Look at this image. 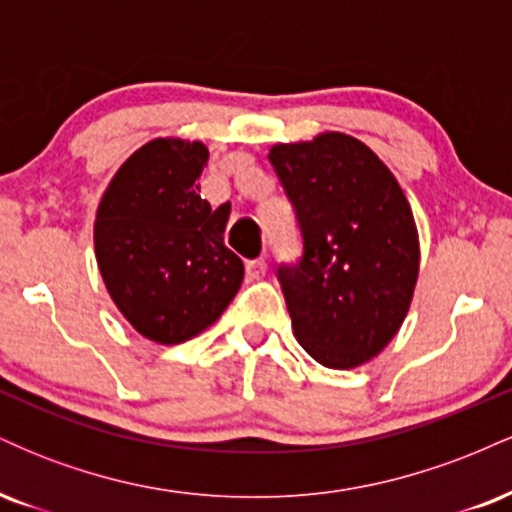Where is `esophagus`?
I'll return each mask as SVG.
<instances>
[{"label":"esophagus","mask_w":512,"mask_h":512,"mask_svg":"<svg viewBox=\"0 0 512 512\" xmlns=\"http://www.w3.org/2000/svg\"><path fill=\"white\" fill-rule=\"evenodd\" d=\"M245 269H248V276L250 279H255V281H260L264 274H267V262L262 260H250L248 264H245Z\"/></svg>","instance_id":"esophagus-1"}]
</instances>
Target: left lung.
<instances>
[{
  "mask_svg": "<svg viewBox=\"0 0 512 512\" xmlns=\"http://www.w3.org/2000/svg\"><path fill=\"white\" fill-rule=\"evenodd\" d=\"M269 161L296 209L303 257L279 267L298 344L327 368L378 356L409 313L419 231L390 168L344 132L274 144Z\"/></svg>",
  "mask_w": 512,
  "mask_h": 512,
  "instance_id": "1",
  "label": "left lung"
}]
</instances>
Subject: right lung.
<instances>
[{"label":"right lung","instance_id":"right-lung-1","mask_svg":"<svg viewBox=\"0 0 512 512\" xmlns=\"http://www.w3.org/2000/svg\"><path fill=\"white\" fill-rule=\"evenodd\" d=\"M202 142L158 137L117 168L93 223L110 298L142 337L182 344L219 320L243 284V260L226 248L231 204L211 209L197 178Z\"/></svg>","mask_w":512,"mask_h":512}]
</instances>
